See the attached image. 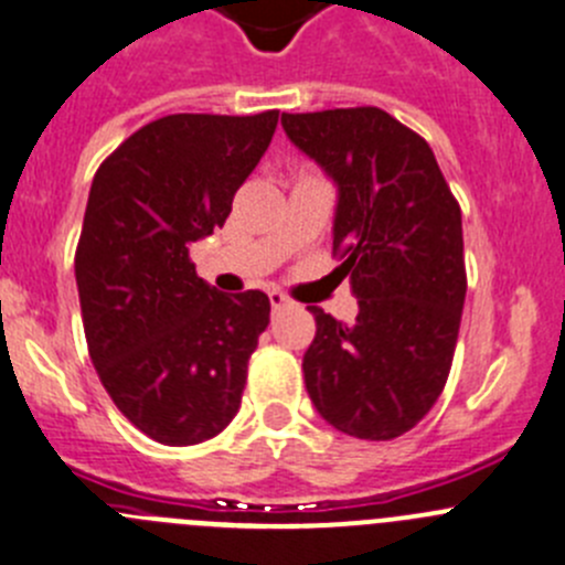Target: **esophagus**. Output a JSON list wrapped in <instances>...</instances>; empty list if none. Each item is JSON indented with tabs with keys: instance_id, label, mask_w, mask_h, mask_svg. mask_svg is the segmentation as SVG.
Masks as SVG:
<instances>
[{
	"instance_id": "34e87169",
	"label": "esophagus",
	"mask_w": 565,
	"mask_h": 565,
	"mask_svg": "<svg viewBox=\"0 0 565 565\" xmlns=\"http://www.w3.org/2000/svg\"><path fill=\"white\" fill-rule=\"evenodd\" d=\"M289 303H292V300H289L287 295L278 292V289H273V292H270V307H273V312H281V309H287Z\"/></svg>"
}]
</instances>
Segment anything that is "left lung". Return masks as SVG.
Returning <instances> with one entry per match:
<instances>
[{
  "label": "left lung",
  "instance_id": "left-lung-1",
  "mask_svg": "<svg viewBox=\"0 0 565 565\" xmlns=\"http://www.w3.org/2000/svg\"><path fill=\"white\" fill-rule=\"evenodd\" d=\"M295 147L340 186L334 256L360 298L354 326L312 307L307 393L334 429L393 440L440 398L466 303L460 203L415 130L387 110L281 114Z\"/></svg>",
  "mask_w": 565,
  "mask_h": 565
}]
</instances>
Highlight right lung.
Instances as JSON below:
<instances>
[{"label": "right lung", "instance_id": "right-lung-1", "mask_svg": "<svg viewBox=\"0 0 565 565\" xmlns=\"http://www.w3.org/2000/svg\"><path fill=\"white\" fill-rule=\"evenodd\" d=\"M276 125L278 110L161 116L94 175L75 250L88 356L116 409L163 446L234 420L270 323L265 292H217L189 247L223 228Z\"/></svg>", "mask_w": 565, "mask_h": 565}]
</instances>
